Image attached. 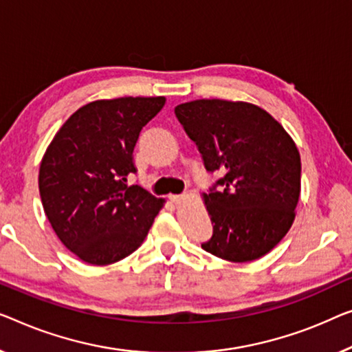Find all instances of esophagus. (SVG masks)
<instances>
[{
    "mask_svg": "<svg viewBox=\"0 0 352 352\" xmlns=\"http://www.w3.org/2000/svg\"><path fill=\"white\" fill-rule=\"evenodd\" d=\"M185 194H172V196H169V199H170V202L174 204V206H180V204L185 201Z\"/></svg>",
    "mask_w": 352,
    "mask_h": 352,
    "instance_id": "1",
    "label": "esophagus"
}]
</instances>
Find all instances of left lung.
I'll list each match as a JSON object with an SVG mask.
<instances>
[{
  "mask_svg": "<svg viewBox=\"0 0 352 352\" xmlns=\"http://www.w3.org/2000/svg\"><path fill=\"white\" fill-rule=\"evenodd\" d=\"M208 172L204 192L213 235L207 253L230 262L259 259L291 229L300 197V155L285 128L254 104L197 99L175 107Z\"/></svg>",
  "mask_w": 352,
  "mask_h": 352,
  "instance_id": "1",
  "label": "left lung"
}]
</instances>
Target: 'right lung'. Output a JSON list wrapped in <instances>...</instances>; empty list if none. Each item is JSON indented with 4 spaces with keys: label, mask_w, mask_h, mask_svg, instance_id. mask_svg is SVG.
Segmentation results:
<instances>
[{
    "label": "right lung",
    "mask_w": 352,
    "mask_h": 352,
    "mask_svg": "<svg viewBox=\"0 0 352 352\" xmlns=\"http://www.w3.org/2000/svg\"><path fill=\"white\" fill-rule=\"evenodd\" d=\"M166 98L101 99L66 120L39 169L44 212L61 243L78 259L107 265L134 253L164 199L139 185L133 151L144 126Z\"/></svg>",
    "instance_id": "1"
}]
</instances>
